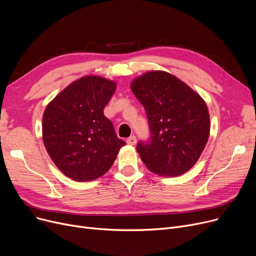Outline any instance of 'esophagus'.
Masks as SVG:
<instances>
[{
  "mask_svg": "<svg viewBox=\"0 0 256 256\" xmlns=\"http://www.w3.org/2000/svg\"><path fill=\"white\" fill-rule=\"evenodd\" d=\"M126 143H128V145H135V144L137 143V138H136V136H130V138H128V139H126Z\"/></svg>",
  "mask_w": 256,
  "mask_h": 256,
  "instance_id": "34e87169",
  "label": "esophagus"
}]
</instances>
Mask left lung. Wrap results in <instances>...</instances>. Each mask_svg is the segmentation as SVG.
Segmentation results:
<instances>
[{
    "instance_id": "left-lung-1",
    "label": "left lung",
    "mask_w": 256,
    "mask_h": 256,
    "mask_svg": "<svg viewBox=\"0 0 256 256\" xmlns=\"http://www.w3.org/2000/svg\"><path fill=\"white\" fill-rule=\"evenodd\" d=\"M132 93L144 106L150 138L137 144L150 171L176 176L191 169L210 136L204 100L180 80L165 72H150L134 80Z\"/></svg>"
}]
</instances>
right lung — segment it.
<instances>
[{"label":"right lung","instance_id":"right-lung-1","mask_svg":"<svg viewBox=\"0 0 256 256\" xmlns=\"http://www.w3.org/2000/svg\"><path fill=\"white\" fill-rule=\"evenodd\" d=\"M115 89L112 80L84 76L46 106L42 118L44 146L59 170L74 180L88 182L104 176L126 145L104 115Z\"/></svg>","mask_w":256,"mask_h":256}]
</instances>
